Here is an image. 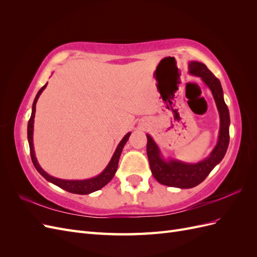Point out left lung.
Returning a JSON list of instances; mask_svg holds the SVG:
<instances>
[{
  "mask_svg": "<svg viewBox=\"0 0 257 257\" xmlns=\"http://www.w3.org/2000/svg\"><path fill=\"white\" fill-rule=\"evenodd\" d=\"M190 73L201 77V79L211 90L220 113L221 127L219 142L212 153L209 158L197 164H185L178 161L165 162L161 158L159 148L151 136L147 135V155L153 177L162 184L180 189H191L203 182L215 165L222 161L229 144V112L224 102L220 80L200 62H191Z\"/></svg>",
  "mask_w": 257,
  "mask_h": 257,
  "instance_id": "left-lung-1",
  "label": "left lung"
}]
</instances>
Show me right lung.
<instances>
[{
    "mask_svg": "<svg viewBox=\"0 0 257 257\" xmlns=\"http://www.w3.org/2000/svg\"><path fill=\"white\" fill-rule=\"evenodd\" d=\"M46 87H47V83H46L44 87L40 91H38L37 95L34 99V103H33L32 114H31V118L28 123V141H29V146H30L31 159H32L33 165L37 169V172L40 173L46 179V180L52 182L53 184L58 185L59 188L63 189L67 192L84 195V194H90L92 192H95L99 189H102L103 186H105L113 178V176L116 172V168H118V163H119L121 152L123 150V147L126 144L131 133H127L125 136H124V138L120 142L118 148H116L115 152L113 153V157H112L111 161L109 162V164H108V166L105 168L104 172L100 175H98L97 177L88 179V180L73 181V180H62V179H58V178L49 176L47 173L44 172L40 165H38V163L35 158V153H34V147H33V123H34V116H35V110H36V103H37L38 97H40V95L42 94V92L45 90Z\"/></svg>",
    "mask_w": 257,
    "mask_h": 257,
    "instance_id": "1",
    "label": "right lung"
}]
</instances>
